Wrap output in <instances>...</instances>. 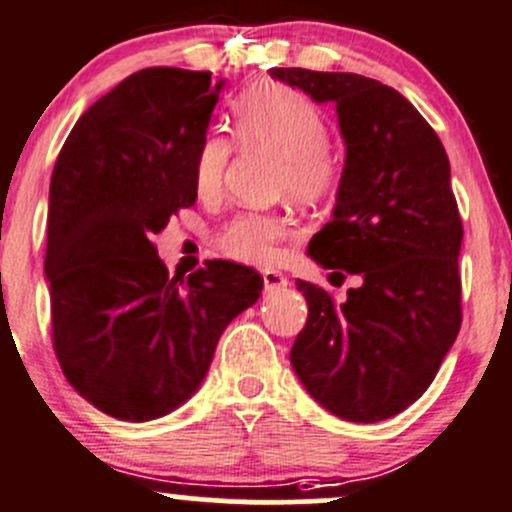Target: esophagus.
<instances>
[{
  "instance_id": "esophagus-1",
  "label": "esophagus",
  "mask_w": 512,
  "mask_h": 512,
  "mask_svg": "<svg viewBox=\"0 0 512 512\" xmlns=\"http://www.w3.org/2000/svg\"><path fill=\"white\" fill-rule=\"evenodd\" d=\"M262 282H265L267 294H272V291L284 289V286L289 284V279H286L282 272H277V269H265V272H262Z\"/></svg>"
}]
</instances>
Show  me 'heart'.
Returning a JSON list of instances; mask_svg holds the SVG:
<instances>
[{
  "label": "heart",
  "instance_id": "1",
  "mask_svg": "<svg viewBox=\"0 0 512 512\" xmlns=\"http://www.w3.org/2000/svg\"><path fill=\"white\" fill-rule=\"evenodd\" d=\"M235 138L245 148H262L282 157V189L299 199H318L335 187L338 157L328 145V121L316 106L294 89L265 84L247 92L235 106ZM230 160L223 136H206L194 155L196 194L211 199L221 192ZM291 235L289 218L247 211L218 233V247L243 265H272L279 243Z\"/></svg>",
  "mask_w": 512,
  "mask_h": 512
}]
</instances>
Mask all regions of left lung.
I'll return each instance as SVG.
<instances>
[{"instance_id": "1", "label": "left lung", "mask_w": 512, "mask_h": 512, "mask_svg": "<svg viewBox=\"0 0 512 512\" xmlns=\"http://www.w3.org/2000/svg\"><path fill=\"white\" fill-rule=\"evenodd\" d=\"M269 75L335 104L345 170L333 218L313 235L308 255L362 277L342 303L318 284L296 282L308 320L291 367L338 418L386 420L423 396L462 325L464 228L447 153L393 87L355 72L274 67Z\"/></svg>"}]
</instances>
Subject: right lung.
<instances>
[{"mask_svg":"<svg viewBox=\"0 0 512 512\" xmlns=\"http://www.w3.org/2000/svg\"><path fill=\"white\" fill-rule=\"evenodd\" d=\"M221 87L211 72H133L80 116L50 177L55 355L111 418L145 423L192 398L226 325L262 294L260 274L228 260L170 279L153 245L194 206V155Z\"/></svg>","mask_w":512,"mask_h":512,"instance_id":"add662e5","label":"right lung"}]
</instances>
